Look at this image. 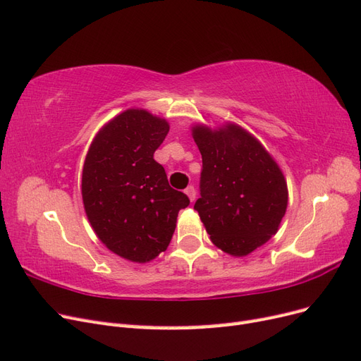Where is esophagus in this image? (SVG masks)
Returning <instances> with one entry per match:
<instances>
[{"instance_id":"esophagus-1","label":"esophagus","mask_w":361,"mask_h":361,"mask_svg":"<svg viewBox=\"0 0 361 361\" xmlns=\"http://www.w3.org/2000/svg\"><path fill=\"white\" fill-rule=\"evenodd\" d=\"M185 194L188 195L191 202H194V200H195V195H197V192H195V188L192 187V185H190V187H187V190H185Z\"/></svg>"}]
</instances>
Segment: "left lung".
<instances>
[{
  "instance_id": "obj_1",
  "label": "left lung",
  "mask_w": 361,
  "mask_h": 361,
  "mask_svg": "<svg viewBox=\"0 0 361 361\" xmlns=\"http://www.w3.org/2000/svg\"><path fill=\"white\" fill-rule=\"evenodd\" d=\"M202 154L200 199L194 203L211 241L232 256H245L276 235L288 206L279 166L247 130L192 129Z\"/></svg>"
}]
</instances>
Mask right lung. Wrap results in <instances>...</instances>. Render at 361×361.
Instances as JSON below:
<instances>
[{
	"mask_svg": "<svg viewBox=\"0 0 361 361\" xmlns=\"http://www.w3.org/2000/svg\"><path fill=\"white\" fill-rule=\"evenodd\" d=\"M164 118L128 110L108 123L87 154L82 202L97 238L133 262H147L166 250L187 194L173 190L154 159L169 134Z\"/></svg>",
	"mask_w": 361,
	"mask_h": 361,
	"instance_id": "right-lung-1",
	"label": "right lung"
}]
</instances>
